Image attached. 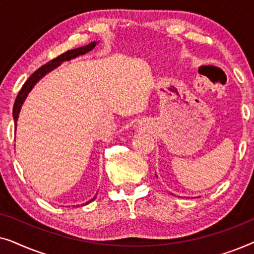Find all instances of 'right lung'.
Masks as SVG:
<instances>
[{
  "label": "right lung",
  "mask_w": 254,
  "mask_h": 254,
  "mask_svg": "<svg viewBox=\"0 0 254 254\" xmlns=\"http://www.w3.org/2000/svg\"><path fill=\"white\" fill-rule=\"evenodd\" d=\"M96 45H97L96 41H92V43L86 45V46L78 47V48H75V50H70V51L64 52V54L59 55L58 58H55V59H53V60H51L50 62H47L46 64L41 65L39 69H37V70L34 71L29 78H27V81L24 83V85L22 86V89H20V91L18 92V95H17V97H16L15 104H13L12 116H13V120H15V127L17 125V120H18V116H19L20 109H22L24 100L26 99L27 95H29V92L31 91V90H32L33 86L36 85V83L39 81L40 78H43L44 76L47 74V72L52 71L53 69L57 68L58 65H60L64 61H69V60H71V59L77 58L78 55H83V54L88 53V52H90L91 50H93V48H95ZM95 199H96V196H93V199L88 201V202L83 203V206H84V204L90 203L91 201H93Z\"/></svg>",
  "instance_id": "1"
}]
</instances>
